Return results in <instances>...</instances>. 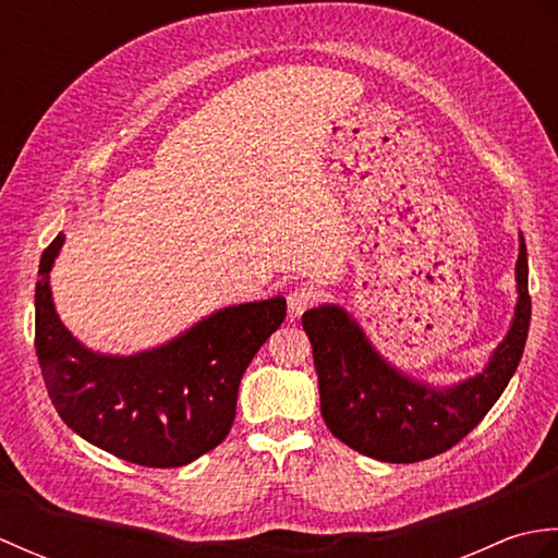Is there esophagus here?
I'll return each instance as SVG.
<instances>
[{
    "instance_id": "obj_1",
    "label": "esophagus",
    "mask_w": 558,
    "mask_h": 558,
    "mask_svg": "<svg viewBox=\"0 0 558 558\" xmlns=\"http://www.w3.org/2000/svg\"><path fill=\"white\" fill-rule=\"evenodd\" d=\"M318 300H322V292H318V288H314L312 282H304V286L294 288V290L288 294L290 314H292V316H302L306 310H312L314 304H318Z\"/></svg>"
}]
</instances>
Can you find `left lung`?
Wrapping results in <instances>:
<instances>
[{"label":"left lung","instance_id":"left-lung-1","mask_svg":"<svg viewBox=\"0 0 558 558\" xmlns=\"http://www.w3.org/2000/svg\"><path fill=\"white\" fill-rule=\"evenodd\" d=\"M518 304L511 330L482 374L450 388H432L393 369L360 324L336 304L302 316L314 348L324 422L336 438L384 462H417L462 441L484 420L523 357L532 302L527 248L520 236Z\"/></svg>","mask_w":558,"mask_h":558}]
</instances>
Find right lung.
Here are the masks:
<instances>
[{
  "label": "right lung",
  "mask_w": 558,
  "mask_h": 558,
  "mask_svg": "<svg viewBox=\"0 0 558 558\" xmlns=\"http://www.w3.org/2000/svg\"><path fill=\"white\" fill-rule=\"evenodd\" d=\"M45 248L35 286V352L59 417L88 444L144 468H180L230 434L242 374L286 318V298L228 306L132 357L88 348L59 322Z\"/></svg>",
  "instance_id": "add662e5"
}]
</instances>
